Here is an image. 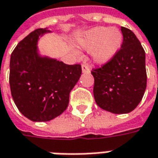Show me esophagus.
Masks as SVG:
<instances>
[{
  "instance_id": "esophagus-1",
  "label": "esophagus",
  "mask_w": 158,
  "mask_h": 158,
  "mask_svg": "<svg viewBox=\"0 0 158 158\" xmlns=\"http://www.w3.org/2000/svg\"><path fill=\"white\" fill-rule=\"evenodd\" d=\"M82 72L84 73H88L90 72V70H89V67L87 63H83Z\"/></svg>"
}]
</instances>
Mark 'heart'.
Returning <instances> with one entry per match:
<instances>
[{
	"label": "heart",
	"instance_id": "b5f03b06",
	"mask_svg": "<svg viewBox=\"0 0 158 158\" xmlns=\"http://www.w3.org/2000/svg\"><path fill=\"white\" fill-rule=\"evenodd\" d=\"M123 35L116 28L96 27L87 33L84 47L93 50V59L100 64L109 62L121 47Z\"/></svg>",
	"mask_w": 158,
	"mask_h": 158
}]
</instances>
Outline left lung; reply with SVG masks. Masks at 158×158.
Segmentation results:
<instances>
[{
	"mask_svg": "<svg viewBox=\"0 0 158 158\" xmlns=\"http://www.w3.org/2000/svg\"><path fill=\"white\" fill-rule=\"evenodd\" d=\"M123 40L116 55L99 69H93L96 104L110 113L132 112L146 88V53L135 35L121 27Z\"/></svg>",
	"mask_w": 158,
	"mask_h": 158,
	"instance_id": "1",
	"label": "left lung"
}]
</instances>
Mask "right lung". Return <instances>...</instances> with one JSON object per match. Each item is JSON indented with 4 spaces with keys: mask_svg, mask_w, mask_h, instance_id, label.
I'll return each instance as SVG.
<instances>
[{
    "mask_svg": "<svg viewBox=\"0 0 158 158\" xmlns=\"http://www.w3.org/2000/svg\"><path fill=\"white\" fill-rule=\"evenodd\" d=\"M47 29H37L19 42L10 60L11 93L20 113L34 122H46L69 106V93L82 73L79 64L68 65L40 55L38 40Z\"/></svg>",
    "mask_w": 158,
    "mask_h": 158,
    "instance_id": "add662e5",
    "label": "right lung"
}]
</instances>
